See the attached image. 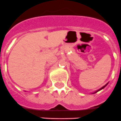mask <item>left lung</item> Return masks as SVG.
Instances as JSON below:
<instances>
[{
  "mask_svg": "<svg viewBox=\"0 0 121 121\" xmlns=\"http://www.w3.org/2000/svg\"><path fill=\"white\" fill-rule=\"evenodd\" d=\"M107 85V84H106V85H105V86H103V87H102V88H100V89H99V90H98V91H96V92H95V93H97V92H98V91H99V90H102V89H103V88H104L105 86H106V85Z\"/></svg>",
  "mask_w": 121,
  "mask_h": 121,
  "instance_id": "obj_1",
  "label": "left lung"
}]
</instances>
